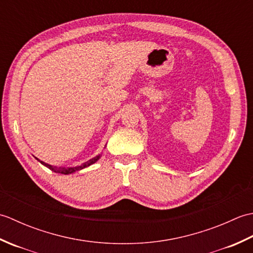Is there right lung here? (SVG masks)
Returning a JSON list of instances; mask_svg holds the SVG:
<instances>
[{
	"label": "right lung",
	"mask_w": 253,
	"mask_h": 253,
	"mask_svg": "<svg viewBox=\"0 0 253 253\" xmlns=\"http://www.w3.org/2000/svg\"><path fill=\"white\" fill-rule=\"evenodd\" d=\"M99 159H100V155H98V157H95V158H93V159L89 160L88 162H85V163L82 164L80 166H75V168H60V169L53 168V166H51V165H49V164H45L44 162H42V161H40V160H38V159H37V160L39 161V162H40L41 164H43V165L46 166V168H49L51 170L55 171V173H60V174H71V173H74V171L79 170V169H84V168H87V166L95 163L96 161H98Z\"/></svg>",
	"instance_id": "right-lung-1"
}]
</instances>
